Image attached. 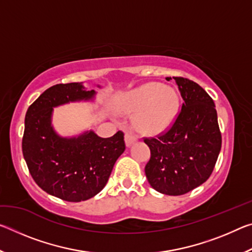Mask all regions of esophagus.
Listing matches in <instances>:
<instances>
[{
    "mask_svg": "<svg viewBox=\"0 0 252 252\" xmlns=\"http://www.w3.org/2000/svg\"><path fill=\"white\" fill-rule=\"evenodd\" d=\"M125 140H126V146L130 147L136 141V140H138V136L134 135L131 131H126L125 135Z\"/></svg>",
    "mask_w": 252,
    "mask_h": 252,
    "instance_id": "34e87169",
    "label": "esophagus"
}]
</instances>
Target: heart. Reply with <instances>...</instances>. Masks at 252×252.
Wrapping results in <instances>:
<instances>
[{
    "label": "heart",
    "instance_id": "heart-1",
    "mask_svg": "<svg viewBox=\"0 0 252 252\" xmlns=\"http://www.w3.org/2000/svg\"><path fill=\"white\" fill-rule=\"evenodd\" d=\"M117 108L132 114L133 126L142 133L156 134L171 126L179 111V94L173 88L149 82L132 89L119 97Z\"/></svg>",
    "mask_w": 252,
    "mask_h": 252
}]
</instances>
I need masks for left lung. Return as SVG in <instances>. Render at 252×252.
<instances>
[{"label":"left lung","mask_w":252,"mask_h":252,"mask_svg":"<svg viewBox=\"0 0 252 252\" xmlns=\"http://www.w3.org/2000/svg\"><path fill=\"white\" fill-rule=\"evenodd\" d=\"M173 79L185 103L167 133L144 139L151 151L144 171L158 192L181 195L211 176L221 150V133L210 95L193 81Z\"/></svg>","instance_id":"1"}]
</instances>
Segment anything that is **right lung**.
Segmentation results:
<instances>
[{"instance_id": "right-lung-1", "label": "right lung", "mask_w": 252, "mask_h": 252, "mask_svg": "<svg viewBox=\"0 0 252 252\" xmlns=\"http://www.w3.org/2000/svg\"><path fill=\"white\" fill-rule=\"evenodd\" d=\"M95 95L82 82L57 84L42 93L25 114L22 151L29 171L42 190L65 201H84L99 193L126 150L121 131L101 138L93 130L74 136H62L54 130V108L93 102Z\"/></svg>"}]
</instances>
